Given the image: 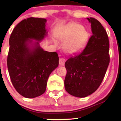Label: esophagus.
I'll use <instances>...</instances> for the list:
<instances>
[{
  "mask_svg": "<svg viewBox=\"0 0 121 121\" xmlns=\"http://www.w3.org/2000/svg\"><path fill=\"white\" fill-rule=\"evenodd\" d=\"M65 62V59L64 58H60L59 59V64L60 65H64Z\"/></svg>",
  "mask_w": 121,
  "mask_h": 121,
  "instance_id": "esophagus-1",
  "label": "esophagus"
}]
</instances>
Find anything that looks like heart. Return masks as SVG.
I'll return each instance as SVG.
<instances>
[{"label":"heart","mask_w":121,"mask_h":121,"mask_svg":"<svg viewBox=\"0 0 121 121\" xmlns=\"http://www.w3.org/2000/svg\"><path fill=\"white\" fill-rule=\"evenodd\" d=\"M88 39V33L82 26L70 23L64 28L59 36L61 41H66L64 45L66 52L76 53L85 46Z\"/></svg>","instance_id":"heart-1"}]
</instances>
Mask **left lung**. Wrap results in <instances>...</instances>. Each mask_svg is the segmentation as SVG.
I'll return each instance as SVG.
<instances>
[{"mask_svg":"<svg viewBox=\"0 0 121 121\" xmlns=\"http://www.w3.org/2000/svg\"><path fill=\"white\" fill-rule=\"evenodd\" d=\"M91 23L92 35L85 49L65 62L66 91L73 96L87 97L100 86L110 62L109 41L106 30L93 17Z\"/></svg>","mask_w":121,"mask_h":121,"instance_id":"8db88e82","label":"left lung"}]
</instances>
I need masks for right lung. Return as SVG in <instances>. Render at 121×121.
I'll list each match as a JSON object with an SVG mask.
<instances>
[{
  "mask_svg": "<svg viewBox=\"0 0 121 121\" xmlns=\"http://www.w3.org/2000/svg\"><path fill=\"white\" fill-rule=\"evenodd\" d=\"M46 22L42 18L24 19L15 27L9 37L8 72L15 89L26 98L44 93L49 75L59 65L57 53L44 51L39 45L48 33ZM32 39L37 41L34 43Z\"/></svg>",
  "mask_w": 121,
  "mask_h": 121,
  "instance_id": "add662e5",
  "label": "right lung"
}]
</instances>
